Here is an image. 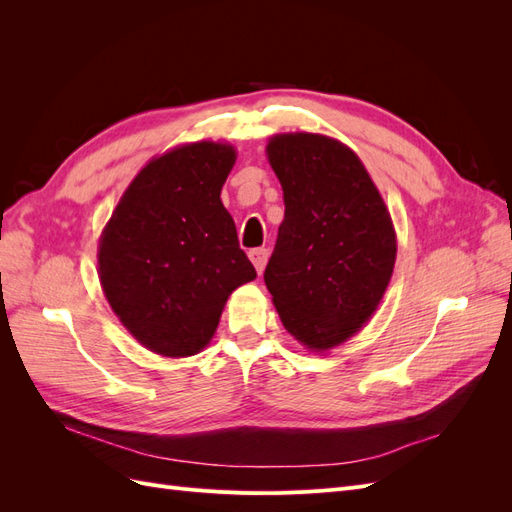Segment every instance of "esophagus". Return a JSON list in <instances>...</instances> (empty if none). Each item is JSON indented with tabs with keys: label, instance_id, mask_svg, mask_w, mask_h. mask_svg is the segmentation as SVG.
Wrapping results in <instances>:
<instances>
[{
	"label": "esophagus",
	"instance_id": "obj_1",
	"mask_svg": "<svg viewBox=\"0 0 512 512\" xmlns=\"http://www.w3.org/2000/svg\"><path fill=\"white\" fill-rule=\"evenodd\" d=\"M267 258H269V250H265V247H256V250L250 252V260L254 262V267L258 271V275L265 271V265H267Z\"/></svg>",
	"mask_w": 512,
	"mask_h": 512
}]
</instances>
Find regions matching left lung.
I'll return each instance as SVG.
<instances>
[{"label":"left lung","mask_w":512,"mask_h":512,"mask_svg":"<svg viewBox=\"0 0 512 512\" xmlns=\"http://www.w3.org/2000/svg\"><path fill=\"white\" fill-rule=\"evenodd\" d=\"M267 158L286 211L265 284L284 329L324 352L376 312L395 267V228L363 162L335 138L277 134Z\"/></svg>","instance_id":"left-lung-1"}]
</instances>
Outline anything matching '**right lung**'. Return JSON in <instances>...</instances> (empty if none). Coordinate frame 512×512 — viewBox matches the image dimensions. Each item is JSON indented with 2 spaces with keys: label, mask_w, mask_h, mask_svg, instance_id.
<instances>
[{
  "label": "right lung",
  "mask_w": 512,
  "mask_h": 512,
  "mask_svg": "<svg viewBox=\"0 0 512 512\" xmlns=\"http://www.w3.org/2000/svg\"><path fill=\"white\" fill-rule=\"evenodd\" d=\"M237 153L200 141L153 158L123 192L98 247L100 284L138 342L170 359L203 350L256 269L220 192Z\"/></svg>",
  "instance_id": "add662e5"
}]
</instances>
